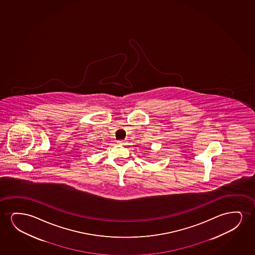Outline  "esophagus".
Listing matches in <instances>:
<instances>
[{"label": "esophagus", "instance_id": "1", "mask_svg": "<svg viewBox=\"0 0 255 255\" xmlns=\"http://www.w3.org/2000/svg\"><path fill=\"white\" fill-rule=\"evenodd\" d=\"M119 144H126V142L125 141H123V140H119V141H117Z\"/></svg>", "mask_w": 255, "mask_h": 255}]
</instances>
